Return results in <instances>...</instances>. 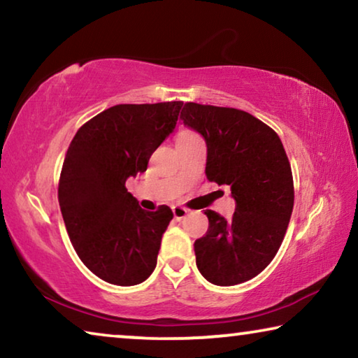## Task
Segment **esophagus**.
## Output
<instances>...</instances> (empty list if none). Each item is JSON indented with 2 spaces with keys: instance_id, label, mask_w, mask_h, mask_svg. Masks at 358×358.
<instances>
[{
  "instance_id": "34e87169",
  "label": "esophagus",
  "mask_w": 358,
  "mask_h": 358,
  "mask_svg": "<svg viewBox=\"0 0 358 358\" xmlns=\"http://www.w3.org/2000/svg\"><path fill=\"white\" fill-rule=\"evenodd\" d=\"M172 211H173V216L177 217V220H181V217H185L187 215V211L185 207H180V205H173L172 207Z\"/></svg>"
}]
</instances>
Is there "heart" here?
Returning <instances> with one entry per match:
<instances>
[{
	"label": "heart",
	"instance_id": "obj_1",
	"mask_svg": "<svg viewBox=\"0 0 358 358\" xmlns=\"http://www.w3.org/2000/svg\"><path fill=\"white\" fill-rule=\"evenodd\" d=\"M192 137H197V136L192 134V132H189V131H185V132H181V134L178 136V142L187 141V138H192Z\"/></svg>",
	"mask_w": 358,
	"mask_h": 358
}]
</instances>
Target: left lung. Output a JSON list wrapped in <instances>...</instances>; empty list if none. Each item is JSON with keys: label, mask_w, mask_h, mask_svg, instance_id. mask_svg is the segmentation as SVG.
I'll return each mask as SVG.
<instances>
[{"label": "left lung", "mask_w": 358, "mask_h": 358, "mask_svg": "<svg viewBox=\"0 0 358 358\" xmlns=\"http://www.w3.org/2000/svg\"><path fill=\"white\" fill-rule=\"evenodd\" d=\"M180 118L207 143L210 181L230 186L232 220L205 210L208 230L194 241L196 264L215 286L257 276L276 256L294 208L292 171L276 132L251 113L187 102Z\"/></svg>", "instance_id": "obj_1"}]
</instances>
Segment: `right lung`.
Masks as SVG:
<instances>
[{
    "label": "right lung",
    "mask_w": 358,
    "mask_h": 358,
    "mask_svg": "<svg viewBox=\"0 0 358 358\" xmlns=\"http://www.w3.org/2000/svg\"><path fill=\"white\" fill-rule=\"evenodd\" d=\"M181 107V101L113 106L87 121L69 145L59 208L78 257L106 282L136 286L153 273L173 213L167 205L142 210L124 185L147 171Z\"/></svg>",
    "instance_id": "1"
}]
</instances>
